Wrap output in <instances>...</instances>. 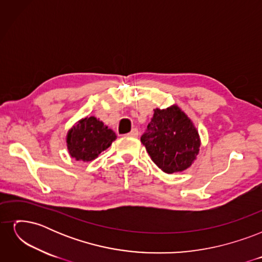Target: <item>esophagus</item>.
Segmentation results:
<instances>
[{"instance_id": "1", "label": "esophagus", "mask_w": 262, "mask_h": 262, "mask_svg": "<svg viewBox=\"0 0 262 262\" xmlns=\"http://www.w3.org/2000/svg\"><path fill=\"white\" fill-rule=\"evenodd\" d=\"M128 136H129V137H132V138H138V137H139V131H138V129H137V128H133V129L131 130V132L128 133Z\"/></svg>"}]
</instances>
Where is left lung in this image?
Here are the masks:
<instances>
[{"mask_svg":"<svg viewBox=\"0 0 262 262\" xmlns=\"http://www.w3.org/2000/svg\"><path fill=\"white\" fill-rule=\"evenodd\" d=\"M141 142L158 168L166 173L188 169L199 154L201 139L193 121L178 105L154 109Z\"/></svg>","mask_w":262,"mask_h":262,"instance_id":"8db88e82","label":"left lung"}]
</instances>
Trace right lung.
Segmentation results:
<instances>
[{
    "label": "right lung",
    "instance_id": "add662e5",
    "mask_svg": "<svg viewBox=\"0 0 262 262\" xmlns=\"http://www.w3.org/2000/svg\"><path fill=\"white\" fill-rule=\"evenodd\" d=\"M117 139L116 133L96 117H85L68 131L67 147L75 161L92 162Z\"/></svg>",
    "mask_w": 262,
    "mask_h": 262
}]
</instances>
